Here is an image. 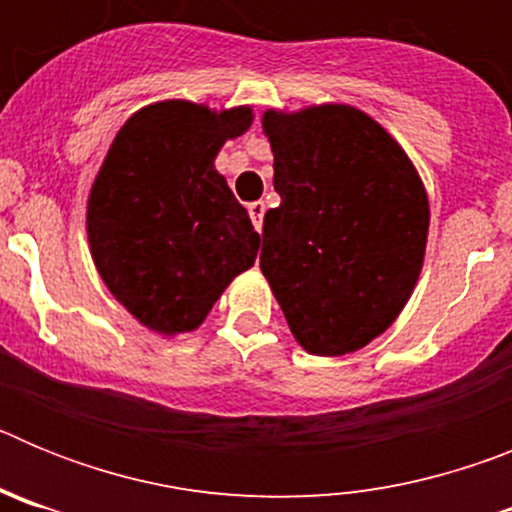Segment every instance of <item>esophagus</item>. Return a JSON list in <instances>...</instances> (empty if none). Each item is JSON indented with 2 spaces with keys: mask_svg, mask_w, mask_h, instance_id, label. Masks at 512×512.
Listing matches in <instances>:
<instances>
[{
  "mask_svg": "<svg viewBox=\"0 0 512 512\" xmlns=\"http://www.w3.org/2000/svg\"><path fill=\"white\" fill-rule=\"evenodd\" d=\"M248 215H251L253 225H256V230H261V225H264V215H266V205L261 200L251 202L248 205Z\"/></svg>",
  "mask_w": 512,
  "mask_h": 512,
  "instance_id": "obj_1",
  "label": "esophagus"
}]
</instances>
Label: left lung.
Returning <instances> with one entry per match:
<instances>
[{
  "instance_id": "left-lung-1",
  "label": "left lung",
  "mask_w": 512,
  "mask_h": 512,
  "mask_svg": "<svg viewBox=\"0 0 512 512\" xmlns=\"http://www.w3.org/2000/svg\"><path fill=\"white\" fill-rule=\"evenodd\" d=\"M274 189L261 271L300 346L351 354L390 328L423 266L428 197L382 125L346 104L266 112Z\"/></svg>"
}]
</instances>
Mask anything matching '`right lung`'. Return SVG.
<instances>
[{"instance_id":"add662e5","label":"right lung","mask_w":512,"mask_h":512,"mask_svg":"<svg viewBox=\"0 0 512 512\" xmlns=\"http://www.w3.org/2000/svg\"><path fill=\"white\" fill-rule=\"evenodd\" d=\"M251 125V110L158 102L135 112L89 194L87 230L99 277L156 333H187L261 246L251 217L212 158Z\"/></svg>"}]
</instances>
